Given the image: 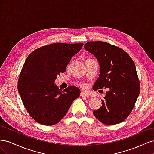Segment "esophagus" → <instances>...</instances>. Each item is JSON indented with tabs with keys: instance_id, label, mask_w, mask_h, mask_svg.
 I'll list each match as a JSON object with an SVG mask.
<instances>
[{
	"instance_id": "obj_1",
	"label": "esophagus",
	"mask_w": 154,
	"mask_h": 154,
	"mask_svg": "<svg viewBox=\"0 0 154 154\" xmlns=\"http://www.w3.org/2000/svg\"><path fill=\"white\" fill-rule=\"evenodd\" d=\"M80 96L82 97H88L89 96V95H88L87 93H85V92H82L80 94Z\"/></svg>"
}]
</instances>
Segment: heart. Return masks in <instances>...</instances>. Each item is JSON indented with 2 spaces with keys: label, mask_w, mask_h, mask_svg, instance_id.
<instances>
[{
  "label": "heart",
  "mask_w": 154,
  "mask_h": 154,
  "mask_svg": "<svg viewBox=\"0 0 154 154\" xmlns=\"http://www.w3.org/2000/svg\"><path fill=\"white\" fill-rule=\"evenodd\" d=\"M78 85H80V86L82 88H86V87H87L86 84H85V83H81V82L78 83Z\"/></svg>",
  "instance_id": "heart-1"
}]
</instances>
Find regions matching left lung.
Returning a JSON list of instances; mask_svg holds the SVG:
<instances>
[{
    "label": "left lung",
    "instance_id": "obj_1",
    "mask_svg": "<svg viewBox=\"0 0 154 154\" xmlns=\"http://www.w3.org/2000/svg\"><path fill=\"white\" fill-rule=\"evenodd\" d=\"M84 48L95 56L100 66L93 89L109 88L102 106L93 114L105 125L122 123L132 112L140 93L135 63L124 50L105 42H88Z\"/></svg>",
    "mask_w": 154,
    "mask_h": 154
}]
</instances>
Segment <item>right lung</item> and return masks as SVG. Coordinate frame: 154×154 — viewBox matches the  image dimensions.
<instances>
[{
	"instance_id": "1",
	"label": "right lung",
	"mask_w": 154,
	"mask_h": 154,
	"mask_svg": "<svg viewBox=\"0 0 154 154\" xmlns=\"http://www.w3.org/2000/svg\"><path fill=\"white\" fill-rule=\"evenodd\" d=\"M83 43H54L35 49L27 57L18 80V91L31 118L44 125L58 123L80 96V90L69 86L62 91L54 81L66 72Z\"/></svg>"
}]
</instances>
